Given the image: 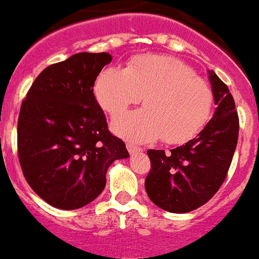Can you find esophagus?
<instances>
[{"instance_id":"esophagus-1","label":"esophagus","mask_w":259,"mask_h":259,"mask_svg":"<svg viewBox=\"0 0 259 259\" xmlns=\"http://www.w3.org/2000/svg\"><path fill=\"white\" fill-rule=\"evenodd\" d=\"M126 147H127V151L130 153V155H134V154L141 153V151H142V149H141V147H138V146H136L134 143L127 142V143H126Z\"/></svg>"}]
</instances>
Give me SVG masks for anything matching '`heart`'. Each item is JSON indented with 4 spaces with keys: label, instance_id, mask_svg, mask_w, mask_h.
<instances>
[{
    "label": "heart",
    "instance_id": "1",
    "mask_svg": "<svg viewBox=\"0 0 259 259\" xmlns=\"http://www.w3.org/2000/svg\"><path fill=\"white\" fill-rule=\"evenodd\" d=\"M95 96L110 117L121 116L143 97L145 108L113 122L126 140L168 145L186 143L204 129L213 108V91L183 62L159 55H140L123 69H104L95 81Z\"/></svg>",
    "mask_w": 259,
    "mask_h": 259
}]
</instances>
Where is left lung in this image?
I'll return each instance as SVG.
<instances>
[{"instance_id":"8db88e82","label":"left lung","mask_w":259,"mask_h":259,"mask_svg":"<svg viewBox=\"0 0 259 259\" xmlns=\"http://www.w3.org/2000/svg\"><path fill=\"white\" fill-rule=\"evenodd\" d=\"M216 112L193 140L170 150H149L151 168L145 188L150 200L172 213L209 201L227 178L238 141L240 121L227 84L209 71Z\"/></svg>"}]
</instances>
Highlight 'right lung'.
Wrapping results in <instances>:
<instances>
[{"instance_id":"right-lung-1","label":"right lung","mask_w":259,"mask_h":259,"mask_svg":"<svg viewBox=\"0 0 259 259\" xmlns=\"http://www.w3.org/2000/svg\"><path fill=\"white\" fill-rule=\"evenodd\" d=\"M112 56L75 54L39 73L22 101L17 127L23 177L46 203L77 209L96 199L106 171L127 158L122 140L108 129L93 87Z\"/></svg>"}]
</instances>
